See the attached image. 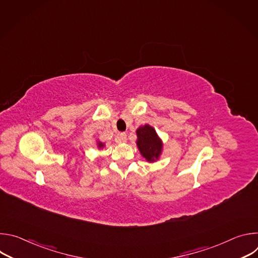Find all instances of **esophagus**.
I'll list each match as a JSON object with an SVG mask.
<instances>
[{
    "label": "esophagus",
    "mask_w": 258,
    "mask_h": 258,
    "mask_svg": "<svg viewBox=\"0 0 258 258\" xmlns=\"http://www.w3.org/2000/svg\"><path fill=\"white\" fill-rule=\"evenodd\" d=\"M117 142L118 143H125L126 142V135L124 133H121L117 137Z\"/></svg>",
    "instance_id": "obj_1"
}]
</instances>
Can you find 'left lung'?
Here are the masks:
<instances>
[{
    "label": "left lung",
    "mask_w": 258,
    "mask_h": 258,
    "mask_svg": "<svg viewBox=\"0 0 258 258\" xmlns=\"http://www.w3.org/2000/svg\"><path fill=\"white\" fill-rule=\"evenodd\" d=\"M136 134L138 137L136 143L141 155L150 163L157 161L162 153L163 143L155 128L150 124L141 125Z\"/></svg>",
    "instance_id": "left-lung-1"
}]
</instances>
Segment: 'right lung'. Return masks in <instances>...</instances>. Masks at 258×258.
Returning a JSON list of instances; mask_svg holds the SVG:
<instances>
[{
    "instance_id": "add662e5",
    "label": "right lung",
    "mask_w": 258,
    "mask_h": 258,
    "mask_svg": "<svg viewBox=\"0 0 258 258\" xmlns=\"http://www.w3.org/2000/svg\"><path fill=\"white\" fill-rule=\"evenodd\" d=\"M97 146H98V148H99V149H102V148H104L105 144H104V143H102V142H100V141H97Z\"/></svg>"
}]
</instances>
